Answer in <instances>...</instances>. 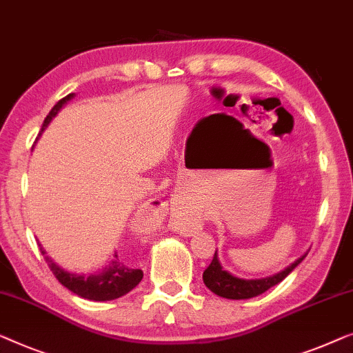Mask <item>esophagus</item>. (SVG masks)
<instances>
[{"mask_svg": "<svg viewBox=\"0 0 353 353\" xmlns=\"http://www.w3.org/2000/svg\"><path fill=\"white\" fill-rule=\"evenodd\" d=\"M178 232H181L183 236H192L194 232L197 231V228L194 226V224H181V226H178Z\"/></svg>", "mask_w": 353, "mask_h": 353, "instance_id": "obj_1", "label": "esophagus"}]
</instances>
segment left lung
<instances>
[{
	"label": "left lung",
	"mask_w": 353,
	"mask_h": 353,
	"mask_svg": "<svg viewBox=\"0 0 353 353\" xmlns=\"http://www.w3.org/2000/svg\"><path fill=\"white\" fill-rule=\"evenodd\" d=\"M305 254L296 259L294 263H291L288 268L280 270L279 274L269 275V277H264V279H240L223 269V265L218 259V252H214V256L212 259L210 265L203 270L202 279H203V283H205V287L210 291H213L214 294L221 296V298L250 299V298H254V296L263 294L264 291H268L269 288H272L275 285L282 282L291 270H294L296 265L303 261Z\"/></svg>",
	"instance_id": "8db88e82"
}]
</instances>
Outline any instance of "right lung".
<instances>
[{
	"mask_svg": "<svg viewBox=\"0 0 353 353\" xmlns=\"http://www.w3.org/2000/svg\"><path fill=\"white\" fill-rule=\"evenodd\" d=\"M73 99H74V94H68L65 99L59 100L57 105H54V108L49 111L48 116H46L43 127H41V134L48 129L50 121L59 114V111ZM38 245H39L41 253H43V256L46 259V263L49 265V269L52 270V274L55 275V279H57L65 288H68L70 291H73L74 294H78L84 299H90V301L117 299L134 290L143 279V270L132 269L124 259L117 256L116 252L113 254L114 258L111 259L103 269L99 270V272L74 274V272H68V270L60 268L57 263H54L52 258L48 256V253H46V250L41 247L39 242Z\"/></svg>",
	"mask_w": 353,
	"mask_h": 353,
	"instance_id": "right-lung-1",
	"label": "right lung"
}]
</instances>
